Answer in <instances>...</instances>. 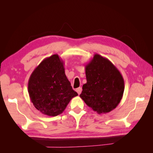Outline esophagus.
<instances>
[{"label": "esophagus", "instance_id": "34e87169", "mask_svg": "<svg viewBox=\"0 0 153 153\" xmlns=\"http://www.w3.org/2000/svg\"><path fill=\"white\" fill-rule=\"evenodd\" d=\"M76 92H78V94H81V92H82V87H78V88H77L76 89Z\"/></svg>", "mask_w": 153, "mask_h": 153}]
</instances>
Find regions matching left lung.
Here are the masks:
<instances>
[{
  "instance_id": "1",
  "label": "left lung",
  "mask_w": 153,
  "mask_h": 153,
  "mask_svg": "<svg viewBox=\"0 0 153 153\" xmlns=\"http://www.w3.org/2000/svg\"><path fill=\"white\" fill-rule=\"evenodd\" d=\"M87 83L80 98L97 113L110 112L119 105L124 90V82L117 68L108 59L95 54L85 66Z\"/></svg>"
}]
</instances>
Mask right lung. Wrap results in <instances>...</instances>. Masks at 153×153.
<instances>
[{
    "mask_svg": "<svg viewBox=\"0 0 153 153\" xmlns=\"http://www.w3.org/2000/svg\"><path fill=\"white\" fill-rule=\"evenodd\" d=\"M57 54L45 59L32 73L28 92L35 108L48 116H57L65 110L70 100L78 95L72 89Z\"/></svg>",
    "mask_w": 153,
    "mask_h": 153,
    "instance_id": "right-lung-1",
    "label": "right lung"
}]
</instances>
